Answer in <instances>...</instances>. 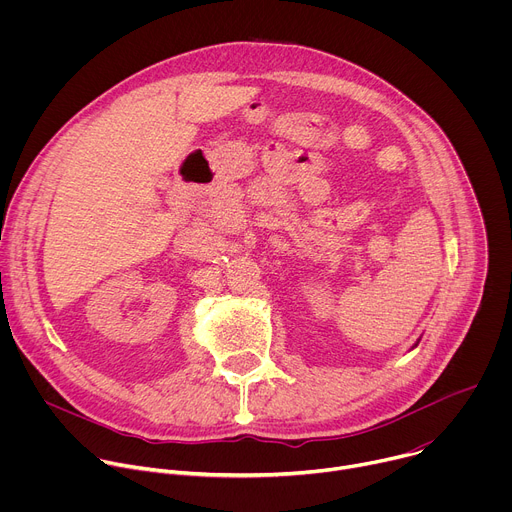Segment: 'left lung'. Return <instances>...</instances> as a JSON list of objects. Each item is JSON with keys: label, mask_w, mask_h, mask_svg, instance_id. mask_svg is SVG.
<instances>
[{"label": "left lung", "mask_w": 512, "mask_h": 512, "mask_svg": "<svg viewBox=\"0 0 512 512\" xmlns=\"http://www.w3.org/2000/svg\"><path fill=\"white\" fill-rule=\"evenodd\" d=\"M415 346H417V344H415Z\"/></svg>", "instance_id": "obj_1"}]
</instances>
